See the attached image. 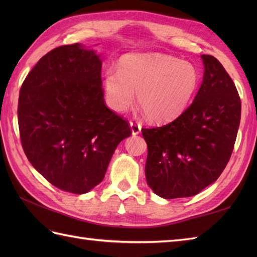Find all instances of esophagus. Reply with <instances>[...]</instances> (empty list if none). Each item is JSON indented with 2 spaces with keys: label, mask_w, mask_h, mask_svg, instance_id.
I'll use <instances>...</instances> for the list:
<instances>
[{
  "label": "esophagus",
  "mask_w": 257,
  "mask_h": 257,
  "mask_svg": "<svg viewBox=\"0 0 257 257\" xmlns=\"http://www.w3.org/2000/svg\"><path fill=\"white\" fill-rule=\"evenodd\" d=\"M130 129L134 136L139 135L141 133V124L137 121H130Z\"/></svg>",
  "instance_id": "esophagus-1"
}]
</instances>
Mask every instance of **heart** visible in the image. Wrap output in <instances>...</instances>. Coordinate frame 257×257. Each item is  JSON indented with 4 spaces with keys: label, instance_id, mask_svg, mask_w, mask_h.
Listing matches in <instances>:
<instances>
[{
    "label": "heart",
    "instance_id": "heart-1",
    "mask_svg": "<svg viewBox=\"0 0 257 257\" xmlns=\"http://www.w3.org/2000/svg\"><path fill=\"white\" fill-rule=\"evenodd\" d=\"M200 85L194 64L165 54H128L117 70L103 76L105 100L113 111L123 112L135 99L152 121L166 122L180 116Z\"/></svg>",
    "mask_w": 257,
    "mask_h": 257
}]
</instances>
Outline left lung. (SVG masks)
Instances as JSON below:
<instances>
[{
    "label": "left lung",
    "instance_id": "1",
    "mask_svg": "<svg viewBox=\"0 0 257 257\" xmlns=\"http://www.w3.org/2000/svg\"><path fill=\"white\" fill-rule=\"evenodd\" d=\"M203 80L193 102L162 127L146 129L147 183L163 199L188 198L215 182L230 160L241 99L222 64L202 55Z\"/></svg>",
    "mask_w": 257,
    "mask_h": 257
}]
</instances>
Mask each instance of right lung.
Masks as SVG:
<instances>
[{
    "mask_svg": "<svg viewBox=\"0 0 257 257\" xmlns=\"http://www.w3.org/2000/svg\"><path fill=\"white\" fill-rule=\"evenodd\" d=\"M101 63L79 43L59 46L38 61L20 91L27 159L48 182L76 194L102 181L117 146L132 135L103 100Z\"/></svg>",
    "mask_w": 257,
    "mask_h": 257,
    "instance_id": "1",
    "label": "right lung"
}]
</instances>
